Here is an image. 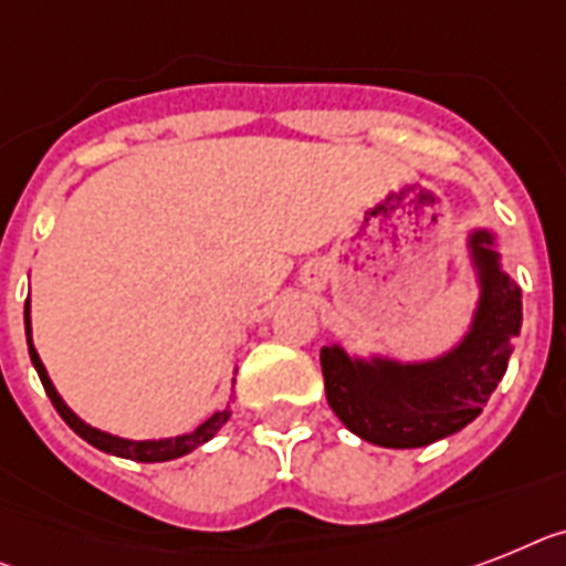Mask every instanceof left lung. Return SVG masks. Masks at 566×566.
Wrapping results in <instances>:
<instances>
[{"mask_svg": "<svg viewBox=\"0 0 566 566\" xmlns=\"http://www.w3.org/2000/svg\"><path fill=\"white\" fill-rule=\"evenodd\" d=\"M478 274V310L460 344L428 361L349 356L340 344L321 347L326 401L349 431L381 448H422L483 413L521 335V286L503 272L497 237L469 233Z\"/></svg>", "mask_w": 566, "mask_h": 566, "instance_id": "left-lung-1", "label": "left lung"}]
</instances>
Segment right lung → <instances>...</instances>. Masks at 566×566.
<instances>
[{
    "mask_svg": "<svg viewBox=\"0 0 566 566\" xmlns=\"http://www.w3.org/2000/svg\"><path fill=\"white\" fill-rule=\"evenodd\" d=\"M25 338H28V356H31V364H34L36 376H40L42 387H45V394H49L51 405L57 408V413L63 417V422L72 428L77 437L88 442V446L101 448L106 454L124 457V460H138V462H165V460H176V457H185L190 451H196L199 446H205L208 440L217 437V431L222 424L231 419V410H217L213 417L205 419L196 431L181 433V437H167V440H124V437H115V433L97 431L88 422H83L77 413H74L69 405L63 401V396L57 394V387L51 385L49 370H45V364L40 361V353L34 349V340H31V303L25 301Z\"/></svg>",
    "mask_w": 566,
    "mask_h": 566,
    "instance_id": "obj_1",
    "label": "right lung"
}]
</instances>
